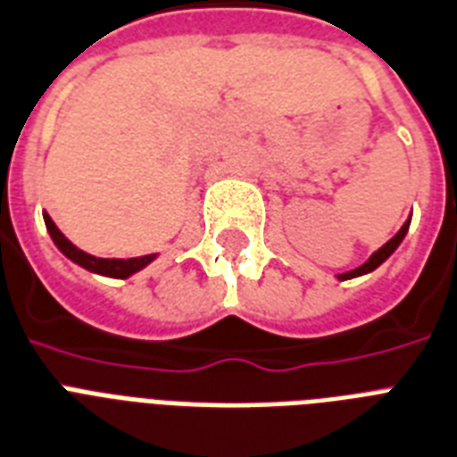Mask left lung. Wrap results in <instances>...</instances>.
<instances>
[{
    "label": "left lung",
    "instance_id": "1",
    "mask_svg": "<svg viewBox=\"0 0 457 457\" xmlns=\"http://www.w3.org/2000/svg\"><path fill=\"white\" fill-rule=\"evenodd\" d=\"M408 228H410V221H405V224H403V228H401V231L395 233L394 238L388 240L386 245H381L379 250H377V253H374L372 257H370V260L364 262L362 267L353 269V271H345V274H341V277H338V278H341V281H345V278H353V277H362V274H370V271H374V269L379 267L381 262L386 260L388 254L394 253L395 247L401 245V240L405 238V233H408Z\"/></svg>",
    "mask_w": 457,
    "mask_h": 457
}]
</instances>
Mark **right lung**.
<instances>
[{
    "instance_id": "obj_1",
    "label": "right lung",
    "mask_w": 457,
    "mask_h": 457,
    "mask_svg": "<svg viewBox=\"0 0 457 457\" xmlns=\"http://www.w3.org/2000/svg\"><path fill=\"white\" fill-rule=\"evenodd\" d=\"M45 224H47V231L54 240V245L62 250L69 260H73L80 267L90 269V271H97V274H104V277H114V278H126L130 274H136L145 264H150L154 260V254H145V257H133V260H104V257H93V254L83 253V250H78L73 243H71L66 236H63L56 224L49 219V214H45Z\"/></svg>"
}]
</instances>
